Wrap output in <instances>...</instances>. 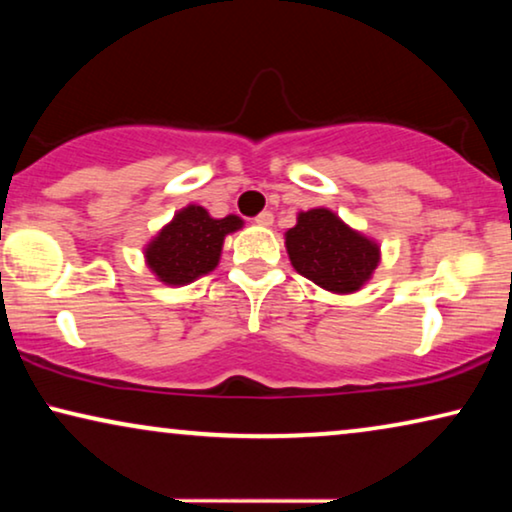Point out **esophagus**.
Masks as SVG:
<instances>
[{
  "mask_svg": "<svg viewBox=\"0 0 512 512\" xmlns=\"http://www.w3.org/2000/svg\"><path fill=\"white\" fill-rule=\"evenodd\" d=\"M254 223H256V226L268 228V226H272V223H275V216H272V212H261L254 219Z\"/></svg>",
  "mask_w": 512,
  "mask_h": 512,
  "instance_id": "1",
  "label": "esophagus"
}]
</instances>
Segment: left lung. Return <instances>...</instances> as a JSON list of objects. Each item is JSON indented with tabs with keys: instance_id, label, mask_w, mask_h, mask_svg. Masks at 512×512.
<instances>
[{
	"instance_id": "obj_1",
	"label": "left lung",
	"mask_w": 512,
	"mask_h": 512,
	"mask_svg": "<svg viewBox=\"0 0 512 512\" xmlns=\"http://www.w3.org/2000/svg\"><path fill=\"white\" fill-rule=\"evenodd\" d=\"M284 244L298 275L338 296L363 289L382 258L373 237L359 233L328 207L298 212L296 226L284 233Z\"/></svg>"
}]
</instances>
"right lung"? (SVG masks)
I'll list each match as a JSON object with an SVG mask.
<instances>
[{
    "mask_svg": "<svg viewBox=\"0 0 512 512\" xmlns=\"http://www.w3.org/2000/svg\"><path fill=\"white\" fill-rule=\"evenodd\" d=\"M242 226L235 214L214 219L200 205L181 207L144 247L146 268L167 286L191 284L219 265L223 240Z\"/></svg>",
    "mask_w": 512,
    "mask_h": 512,
    "instance_id": "add662e5",
    "label": "right lung"
}]
</instances>
